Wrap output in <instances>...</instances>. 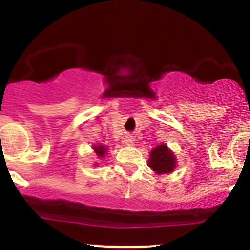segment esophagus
<instances>
[{"mask_svg":"<svg viewBox=\"0 0 250 250\" xmlns=\"http://www.w3.org/2000/svg\"><path fill=\"white\" fill-rule=\"evenodd\" d=\"M125 144L127 146H133L134 145V138H133L132 135H127V137L125 138Z\"/></svg>","mask_w":250,"mask_h":250,"instance_id":"obj_1","label":"esophagus"}]
</instances>
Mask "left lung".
<instances>
[{"label": "left lung", "instance_id": "left-lung-1", "mask_svg": "<svg viewBox=\"0 0 250 250\" xmlns=\"http://www.w3.org/2000/svg\"><path fill=\"white\" fill-rule=\"evenodd\" d=\"M148 167L157 175L172 173L176 168V156L166 144H160L153 147L148 158Z\"/></svg>", "mask_w": 250, "mask_h": 250}]
</instances>
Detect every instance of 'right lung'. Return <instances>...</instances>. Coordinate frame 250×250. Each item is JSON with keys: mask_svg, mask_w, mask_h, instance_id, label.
I'll list each match as a JSON object with an SVG mask.
<instances>
[{"mask_svg": "<svg viewBox=\"0 0 250 250\" xmlns=\"http://www.w3.org/2000/svg\"><path fill=\"white\" fill-rule=\"evenodd\" d=\"M107 146H105L104 144H97V145H93V150H94V153L98 156L99 160H104L107 155ZM99 163H94V166H98Z\"/></svg>", "mask_w": 250, "mask_h": 250, "instance_id": "right-lung-1", "label": "right lung"}]
</instances>
